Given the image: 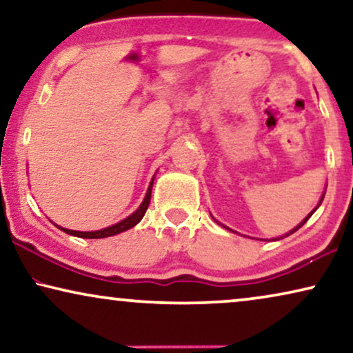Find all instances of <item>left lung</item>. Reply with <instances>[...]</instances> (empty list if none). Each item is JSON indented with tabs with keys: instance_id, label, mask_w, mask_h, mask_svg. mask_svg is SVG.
Wrapping results in <instances>:
<instances>
[{
	"instance_id": "left-lung-1",
	"label": "left lung",
	"mask_w": 353,
	"mask_h": 353,
	"mask_svg": "<svg viewBox=\"0 0 353 353\" xmlns=\"http://www.w3.org/2000/svg\"><path fill=\"white\" fill-rule=\"evenodd\" d=\"M325 192H326V191H325ZM325 192H323V194H321V197H320V201H318V204H316V207H315V209H313V210L310 212V214H308V215L305 216V219H303V220L301 221V223H299V225L296 226V228H292L291 231H289V233H286V234H284V236H279V238H273L272 241H278V239H283V238H286V236H289V234H292V233H296V231H297L299 228H301V226H303V225H305V223H307V220H308V219H310V216H312L313 214H315V210L318 209V207H320V205H321V202H323V199H325ZM212 219H214V216H212ZM214 221H215V223H219L220 226H223V228H225V230H228V231H233V230H231V228H228V226L221 225L219 220H215V219H214ZM233 233H236V231H233Z\"/></svg>"
}]
</instances>
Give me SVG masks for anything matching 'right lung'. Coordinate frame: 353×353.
<instances>
[{
    "label": "right lung",
    "instance_id": "obj_1",
    "mask_svg": "<svg viewBox=\"0 0 353 353\" xmlns=\"http://www.w3.org/2000/svg\"><path fill=\"white\" fill-rule=\"evenodd\" d=\"M152 183H154V176L151 183H149L148 186V191H146V196H144V199L141 204L137 210L133 212L132 215H128L127 219H123L122 221H119V223L115 225H110L108 228H103V230H98V231H75V230H67V228H62V226L56 225L57 228L61 231H64V233L70 234V236H77V238H83V239H101V238H109V236H115L119 233H123V231H127L130 228H133V226H137L141 219L146 214L148 207H149V202H151V192H152Z\"/></svg>",
    "mask_w": 353,
    "mask_h": 353
}]
</instances>
